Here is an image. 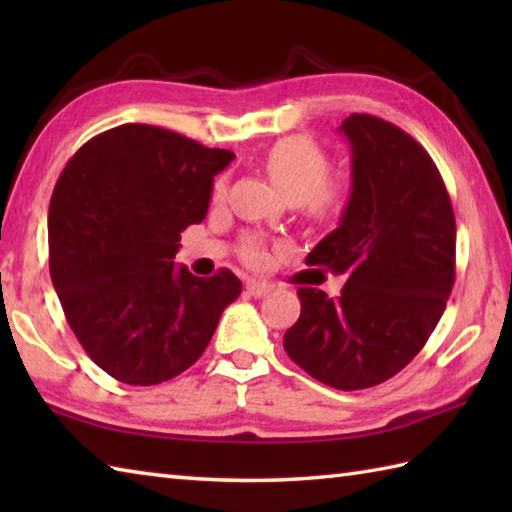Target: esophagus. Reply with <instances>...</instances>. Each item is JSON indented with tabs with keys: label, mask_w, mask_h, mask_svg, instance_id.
<instances>
[{
	"label": "esophagus",
	"mask_w": 512,
	"mask_h": 512,
	"mask_svg": "<svg viewBox=\"0 0 512 512\" xmlns=\"http://www.w3.org/2000/svg\"><path fill=\"white\" fill-rule=\"evenodd\" d=\"M273 290V284H268V281H248L246 284V292L250 297H264L268 292Z\"/></svg>",
	"instance_id": "34e87169"
}]
</instances>
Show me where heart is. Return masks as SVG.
Here are the masks:
<instances>
[{
    "label": "heart",
    "mask_w": 512,
    "mask_h": 512,
    "mask_svg": "<svg viewBox=\"0 0 512 512\" xmlns=\"http://www.w3.org/2000/svg\"><path fill=\"white\" fill-rule=\"evenodd\" d=\"M264 169L270 182L290 202L317 220H330L341 215L352 200V182L343 173L330 171V156L310 136L281 138L266 151ZM224 195V180H215L213 200ZM242 257L248 264H264L268 250L262 239L246 237L242 242Z\"/></svg>",
    "instance_id": "b5f03b06"
}]
</instances>
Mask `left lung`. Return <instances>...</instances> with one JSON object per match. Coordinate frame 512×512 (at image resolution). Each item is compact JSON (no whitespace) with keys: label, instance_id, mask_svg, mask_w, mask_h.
<instances>
[{"label":"left lung","instance_id":"1","mask_svg":"<svg viewBox=\"0 0 512 512\" xmlns=\"http://www.w3.org/2000/svg\"><path fill=\"white\" fill-rule=\"evenodd\" d=\"M352 200L308 266L347 275L341 295L299 288L284 350L319 383L354 391L411 363L442 317L455 281V215L436 162L383 118L350 114Z\"/></svg>","mask_w":512,"mask_h":512}]
</instances>
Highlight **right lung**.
Here are the masks:
<instances>
[{"label": "right lung", "mask_w": 512, "mask_h": 512, "mask_svg": "<svg viewBox=\"0 0 512 512\" xmlns=\"http://www.w3.org/2000/svg\"><path fill=\"white\" fill-rule=\"evenodd\" d=\"M235 158L169 129L127 123L65 165L48 213L50 277L92 361L127 385L182 374L242 292L231 270L176 268L180 233L209 211L213 176Z\"/></svg>", "instance_id": "add662e5"}]
</instances>
